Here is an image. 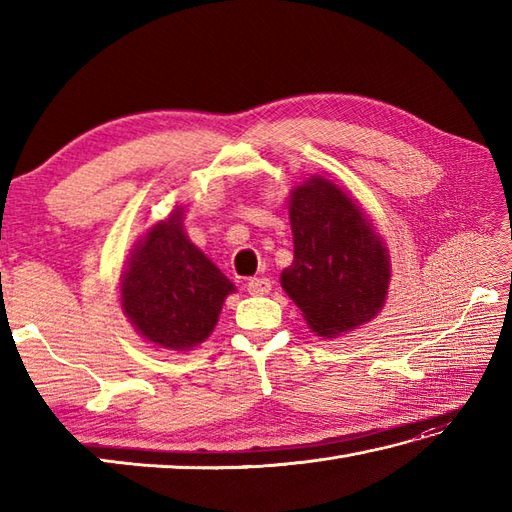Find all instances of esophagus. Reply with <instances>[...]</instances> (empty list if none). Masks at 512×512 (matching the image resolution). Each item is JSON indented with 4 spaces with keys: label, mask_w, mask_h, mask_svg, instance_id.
Segmentation results:
<instances>
[{
    "label": "esophagus",
    "mask_w": 512,
    "mask_h": 512,
    "mask_svg": "<svg viewBox=\"0 0 512 512\" xmlns=\"http://www.w3.org/2000/svg\"><path fill=\"white\" fill-rule=\"evenodd\" d=\"M270 288H273V284H270V279H266V277H253V279H248V284H246L248 295H253V297L268 295Z\"/></svg>",
    "instance_id": "esophagus-1"
}]
</instances>
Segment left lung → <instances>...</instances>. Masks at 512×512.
Wrapping results in <instances>:
<instances>
[{
    "label": "left lung",
    "mask_w": 512,
    "mask_h": 512,
    "mask_svg": "<svg viewBox=\"0 0 512 512\" xmlns=\"http://www.w3.org/2000/svg\"><path fill=\"white\" fill-rule=\"evenodd\" d=\"M288 215L295 259L281 288L308 328L332 341L376 319L389 292V248L358 202L317 173L290 189Z\"/></svg>",
    "instance_id": "left-lung-1"
}]
</instances>
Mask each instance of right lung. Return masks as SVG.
Returning a JSON list of instances; mask_svg holds the SVG:
<instances>
[{"mask_svg": "<svg viewBox=\"0 0 512 512\" xmlns=\"http://www.w3.org/2000/svg\"><path fill=\"white\" fill-rule=\"evenodd\" d=\"M121 308L140 339L191 352L209 339L235 286L184 231L176 206L140 235L121 275Z\"/></svg>", "mask_w": 512, "mask_h": 512, "instance_id": "obj_1", "label": "right lung"}]
</instances>
